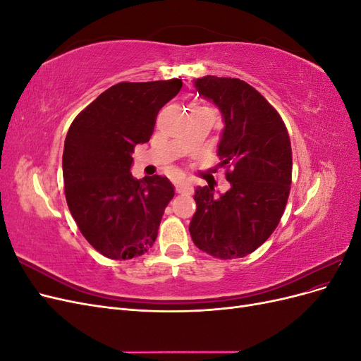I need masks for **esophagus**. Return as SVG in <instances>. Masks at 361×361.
<instances>
[{
    "label": "esophagus",
    "instance_id": "obj_1",
    "mask_svg": "<svg viewBox=\"0 0 361 361\" xmlns=\"http://www.w3.org/2000/svg\"><path fill=\"white\" fill-rule=\"evenodd\" d=\"M174 185H176V191L179 194L191 192V183L187 182V180H176V182H174Z\"/></svg>",
    "mask_w": 361,
    "mask_h": 361
}]
</instances>
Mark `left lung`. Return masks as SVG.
Returning <instances> with one entry per match:
<instances>
[{"mask_svg":"<svg viewBox=\"0 0 361 361\" xmlns=\"http://www.w3.org/2000/svg\"><path fill=\"white\" fill-rule=\"evenodd\" d=\"M194 87L223 116L218 157L231 190L220 197L211 185L195 190L190 233L197 248L214 257H244L267 241L285 212L292 180L288 129L276 108L245 81L207 75Z\"/></svg>","mask_w":361,"mask_h":361,"instance_id":"8db88e82","label":"left lung"}]
</instances>
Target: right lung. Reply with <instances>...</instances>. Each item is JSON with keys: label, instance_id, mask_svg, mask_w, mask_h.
I'll return each instance as SVG.
<instances>
[{"label": "right lung", "instance_id": "obj_1", "mask_svg": "<svg viewBox=\"0 0 361 361\" xmlns=\"http://www.w3.org/2000/svg\"><path fill=\"white\" fill-rule=\"evenodd\" d=\"M182 80L118 82L75 117L63 150L64 194L89 244L108 259L126 260L154 245L164 209L174 195L166 176L137 180L134 147L154 134L158 111Z\"/></svg>", "mask_w": 361, "mask_h": 361}]
</instances>
